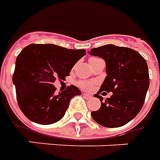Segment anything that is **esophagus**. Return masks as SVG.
<instances>
[{
    "instance_id": "1",
    "label": "esophagus",
    "mask_w": 160,
    "mask_h": 160,
    "mask_svg": "<svg viewBox=\"0 0 160 160\" xmlns=\"http://www.w3.org/2000/svg\"><path fill=\"white\" fill-rule=\"evenodd\" d=\"M83 96H84L85 98L87 99V100H88V99L92 98V96H91L90 94H83Z\"/></svg>"
}]
</instances>
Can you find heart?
Returning <instances> with one entry per match:
<instances>
[{
  "label": "heart",
  "mask_w": 160,
  "mask_h": 160,
  "mask_svg": "<svg viewBox=\"0 0 160 160\" xmlns=\"http://www.w3.org/2000/svg\"><path fill=\"white\" fill-rule=\"evenodd\" d=\"M98 59H101V58H91L89 62H90V63H93V62L96 61V60H98ZM79 85H80L82 88L85 89V90H88V89L91 88V87H92V82L83 80V81H80V82H79Z\"/></svg>",
  "instance_id": "1"
}]
</instances>
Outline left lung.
Returning <instances> with one entry per match:
<instances>
[{"label": "left lung", "mask_w": 160, "mask_h": 160, "mask_svg": "<svg viewBox=\"0 0 160 160\" xmlns=\"http://www.w3.org/2000/svg\"><path fill=\"white\" fill-rule=\"evenodd\" d=\"M88 53L105 60L107 73L99 92L94 95L100 99L101 108L91 112V116L107 128L125 125L138 116L144 105L150 85L147 63L135 50L114 44L91 49ZM102 92H112V96L103 101L99 95Z\"/></svg>", "instance_id": "obj_1"}]
</instances>
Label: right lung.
<instances>
[{
  "label": "right lung",
  "instance_id": "add662e5",
  "mask_svg": "<svg viewBox=\"0 0 160 160\" xmlns=\"http://www.w3.org/2000/svg\"><path fill=\"white\" fill-rule=\"evenodd\" d=\"M86 55L84 49H66L52 43L30 44L16 60L13 84L19 108L29 120L52 124L65 116L70 100L81 92L71 85L55 93L53 83L69 75L72 68Z\"/></svg>",
  "mask_w": 160,
  "mask_h": 160
}]
</instances>
